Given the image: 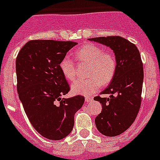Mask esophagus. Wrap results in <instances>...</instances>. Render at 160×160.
I'll return each instance as SVG.
<instances>
[{
	"instance_id": "34e87169",
	"label": "esophagus",
	"mask_w": 160,
	"mask_h": 160,
	"mask_svg": "<svg viewBox=\"0 0 160 160\" xmlns=\"http://www.w3.org/2000/svg\"><path fill=\"white\" fill-rule=\"evenodd\" d=\"M93 101V98L92 97H87V98H85V102H91Z\"/></svg>"
}]
</instances>
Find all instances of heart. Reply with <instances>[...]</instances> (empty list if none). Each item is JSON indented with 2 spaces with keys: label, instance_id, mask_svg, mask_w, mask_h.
Wrapping results in <instances>:
<instances>
[{
  "label": "heart",
  "instance_id": "b5f03b06",
  "mask_svg": "<svg viewBox=\"0 0 160 160\" xmlns=\"http://www.w3.org/2000/svg\"><path fill=\"white\" fill-rule=\"evenodd\" d=\"M79 62L89 63L87 79H78L71 84V91L75 95L88 96L95 93L101 83L107 84L114 78L117 62L111 53L93 44L85 45L75 53ZM60 69L64 77L72 80L76 76V63L69 56L64 57L60 62Z\"/></svg>",
  "mask_w": 160,
  "mask_h": 160
}]
</instances>
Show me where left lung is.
<instances>
[{
    "label": "left lung",
    "mask_w": 160,
    "mask_h": 160,
    "mask_svg": "<svg viewBox=\"0 0 160 160\" xmlns=\"http://www.w3.org/2000/svg\"><path fill=\"white\" fill-rule=\"evenodd\" d=\"M89 41L110 47L114 53L117 68L114 78L102 94L109 98H94L102 103V111L95 119L98 132L115 137L133 123L141 102L144 69L137 46L121 36L88 38Z\"/></svg>",
    "instance_id": "left-lung-1"
}]
</instances>
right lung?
<instances>
[{"instance_id":"1","label":"right lung","mask_w":160,"mask_h":160,"mask_svg":"<svg viewBox=\"0 0 160 160\" xmlns=\"http://www.w3.org/2000/svg\"><path fill=\"white\" fill-rule=\"evenodd\" d=\"M77 42L31 40L16 61L17 92L32 126L42 137L59 141L72 132L74 115L83 106L81 95L62 98L69 85L60 62Z\"/></svg>"}]
</instances>
